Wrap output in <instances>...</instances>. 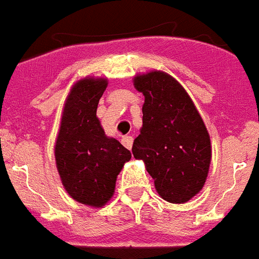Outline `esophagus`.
<instances>
[{"instance_id":"1","label":"esophagus","mask_w":259,"mask_h":259,"mask_svg":"<svg viewBox=\"0 0 259 259\" xmlns=\"http://www.w3.org/2000/svg\"><path fill=\"white\" fill-rule=\"evenodd\" d=\"M121 142H122V145L125 146L126 149H132V146H133V137L132 136H125L122 137V140H121Z\"/></svg>"}]
</instances>
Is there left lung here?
<instances>
[{"label": "left lung", "instance_id": "obj_1", "mask_svg": "<svg viewBox=\"0 0 259 259\" xmlns=\"http://www.w3.org/2000/svg\"><path fill=\"white\" fill-rule=\"evenodd\" d=\"M134 86L145 96V104L133 155L144 161L165 201L188 202L203 188L209 173L211 146L205 123L171 75L163 71L137 75Z\"/></svg>", "mask_w": 259, "mask_h": 259}]
</instances>
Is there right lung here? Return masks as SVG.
I'll use <instances>...</instances> for the list:
<instances>
[{"mask_svg":"<svg viewBox=\"0 0 259 259\" xmlns=\"http://www.w3.org/2000/svg\"><path fill=\"white\" fill-rule=\"evenodd\" d=\"M106 86L104 78H83L73 86L65 102L54 151L69 195L97 207L111 198L117 176L132 158L125 146L105 136L97 118V106Z\"/></svg>","mask_w":259,"mask_h":259,"instance_id":"add662e5","label":"right lung"}]
</instances>
